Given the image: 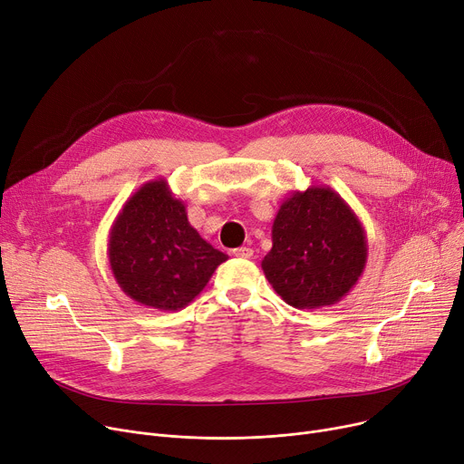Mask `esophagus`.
<instances>
[{
  "instance_id": "1",
  "label": "esophagus",
  "mask_w": 464,
  "mask_h": 464,
  "mask_svg": "<svg viewBox=\"0 0 464 464\" xmlns=\"http://www.w3.org/2000/svg\"><path fill=\"white\" fill-rule=\"evenodd\" d=\"M232 253H234V256H237V258H253V255H255V251H253L251 247H237V249H234Z\"/></svg>"
}]
</instances>
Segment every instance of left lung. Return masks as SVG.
Here are the masks:
<instances>
[{
    "instance_id": "left-lung-1",
    "label": "left lung",
    "mask_w": 464,
    "mask_h": 464,
    "mask_svg": "<svg viewBox=\"0 0 464 464\" xmlns=\"http://www.w3.org/2000/svg\"><path fill=\"white\" fill-rule=\"evenodd\" d=\"M264 276L295 309L330 307L356 286L367 264V236L353 209L328 185H311L281 204Z\"/></svg>"
}]
</instances>
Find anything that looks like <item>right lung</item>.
Wrapping results in <instances>:
<instances>
[{"label":"right lung","instance_id":"obj_1","mask_svg":"<svg viewBox=\"0 0 464 464\" xmlns=\"http://www.w3.org/2000/svg\"><path fill=\"white\" fill-rule=\"evenodd\" d=\"M225 260L190 227L185 204L162 178L136 190L108 236V262L120 288L159 311L187 307Z\"/></svg>","mask_w":464,"mask_h":464}]
</instances>
